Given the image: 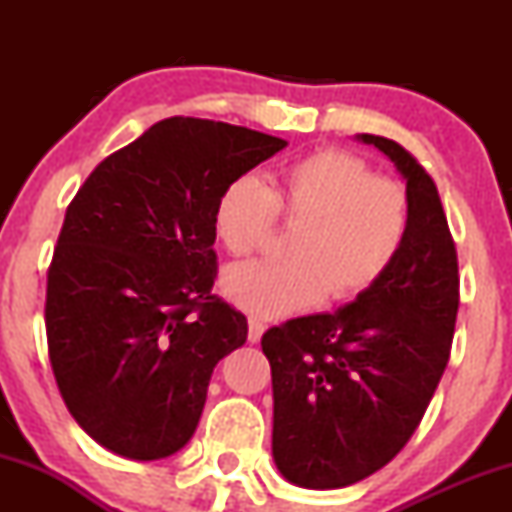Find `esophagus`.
<instances>
[{"label":"esophagus","instance_id":"1","mask_svg":"<svg viewBox=\"0 0 512 512\" xmlns=\"http://www.w3.org/2000/svg\"><path fill=\"white\" fill-rule=\"evenodd\" d=\"M262 334H264V325L260 320H255V317H250V322H248V339L252 344H257L262 339Z\"/></svg>","mask_w":512,"mask_h":512}]
</instances>
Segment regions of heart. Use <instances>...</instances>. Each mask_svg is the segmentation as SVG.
<instances>
[{
    "label": "heart",
    "instance_id": "heart-1",
    "mask_svg": "<svg viewBox=\"0 0 512 512\" xmlns=\"http://www.w3.org/2000/svg\"><path fill=\"white\" fill-rule=\"evenodd\" d=\"M276 216L298 226L291 260L233 264L221 276L223 296L257 317H289L327 296L349 301L373 289L404 248L411 199L363 158L325 149L281 168L272 190L250 173L228 182L214 207L216 238L228 255H252L267 245Z\"/></svg>",
    "mask_w": 512,
    "mask_h": 512
}]
</instances>
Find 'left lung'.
I'll return each mask as SVG.
<instances>
[{
	"label": "left lung",
	"mask_w": 512,
	"mask_h": 512,
	"mask_svg": "<svg viewBox=\"0 0 512 512\" xmlns=\"http://www.w3.org/2000/svg\"><path fill=\"white\" fill-rule=\"evenodd\" d=\"M407 182L411 226L373 289L334 313L264 332L272 366V455L303 489H344L407 445L448 366L460 279L431 175L392 139L356 134Z\"/></svg>",
	"instance_id": "8db88e82"
}]
</instances>
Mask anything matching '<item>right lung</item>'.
Masks as SVG:
<instances>
[{
  "instance_id": "right-lung-1",
  "label": "right lung",
  "mask_w": 512,
  "mask_h": 512,
  "mask_svg": "<svg viewBox=\"0 0 512 512\" xmlns=\"http://www.w3.org/2000/svg\"><path fill=\"white\" fill-rule=\"evenodd\" d=\"M289 142L197 117L156 122L88 175L48 272L52 373L76 424L127 460L190 443L248 320L211 293L221 190Z\"/></svg>"
}]
</instances>
